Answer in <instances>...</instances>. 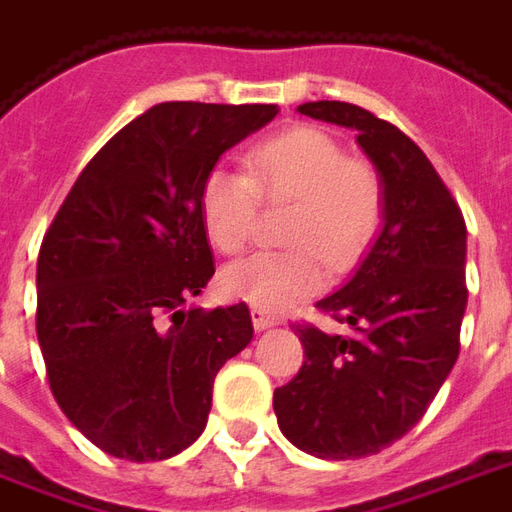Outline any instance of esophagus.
Wrapping results in <instances>:
<instances>
[{"label": "esophagus", "instance_id": "obj_1", "mask_svg": "<svg viewBox=\"0 0 512 512\" xmlns=\"http://www.w3.org/2000/svg\"><path fill=\"white\" fill-rule=\"evenodd\" d=\"M252 323H255V331H268V328H274L276 320L271 314L260 312V309H252Z\"/></svg>", "mask_w": 512, "mask_h": 512}]
</instances>
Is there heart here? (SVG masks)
<instances>
[{
  "instance_id": "1",
  "label": "heart",
  "mask_w": 512,
  "mask_h": 512,
  "mask_svg": "<svg viewBox=\"0 0 512 512\" xmlns=\"http://www.w3.org/2000/svg\"><path fill=\"white\" fill-rule=\"evenodd\" d=\"M246 173L214 168L200 184L208 241L225 255L255 238L260 203H293L285 252L241 260L222 274V290L260 312H285L325 285V266L347 271L363 257L385 217V184L372 162L344 154L342 140L298 124L246 151Z\"/></svg>"
}]
</instances>
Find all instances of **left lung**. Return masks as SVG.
I'll return each mask as SVG.
<instances>
[{"label": "left lung", "mask_w": 512, "mask_h": 512, "mask_svg": "<svg viewBox=\"0 0 512 512\" xmlns=\"http://www.w3.org/2000/svg\"><path fill=\"white\" fill-rule=\"evenodd\" d=\"M355 130L385 184V225L350 282L317 301L350 336L293 323L304 366L274 391L279 429L317 458H363L418 423L453 369L467 309V225L429 157L350 102L298 105Z\"/></svg>", "instance_id": "8db88e82"}]
</instances>
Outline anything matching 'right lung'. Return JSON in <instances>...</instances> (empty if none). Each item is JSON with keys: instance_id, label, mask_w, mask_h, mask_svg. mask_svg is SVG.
<instances>
[{"instance_id": "right-lung-1", "label": "right lung", "mask_w": 512, "mask_h": 512, "mask_svg": "<svg viewBox=\"0 0 512 512\" xmlns=\"http://www.w3.org/2000/svg\"><path fill=\"white\" fill-rule=\"evenodd\" d=\"M276 105L162 102L67 192L37 257V339L56 404L108 456L162 461L203 434L249 306L189 309L214 276L200 184Z\"/></svg>"}]
</instances>
